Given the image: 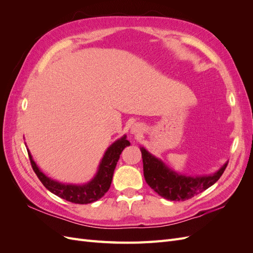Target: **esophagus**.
Returning a JSON list of instances; mask_svg holds the SVG:
<instances>
[{"mask_svg":"<svg viewBox=\"0 0 253 253\" xmlns=\"http://www.w3.org/2000/svg\"><path fill=\"white\" fill-rule=\"evenodd\" d=\"M142 132V127L140 125L138 124H135L132 127H131V134H134V135H138Z\"/></svg>","mask_w":253,"mask_h":253,"instance_id":"1","label":"esophagus"}]
</instances>
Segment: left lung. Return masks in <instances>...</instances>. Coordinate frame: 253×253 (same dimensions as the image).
<instances>
[{
	"label": "left lung",
	"mask_w": 253,
	"mask_h": 253,
	"mask_svg": "<svg viewBox=\"0 0 253 253\" xmlns=\"http://www.w3.org/2000/svg\"><path fill=\"white\" fill-rule=\"evenodd\" d=\"M143 175L148 185L157 194L169 201H186L204 192L215 183L223 175L228 163L215 173L202 176H190L177 173L168 167L143 147H140Z\"/></svg>",
	"instance_id": "8db88e82"
}]
</instances>
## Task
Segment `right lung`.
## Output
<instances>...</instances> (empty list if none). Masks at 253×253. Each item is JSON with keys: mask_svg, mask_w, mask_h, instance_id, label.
<instances>
[{"mask_svg": "<svg viewBox=\"0 0 253 253\" xmlns=\"http://www.w3.org/2000/svg\"><path fill=\"white\" fill-rule=\"evenodd\" d=\"M129 144L131 143L126 139V135H124L121 138L114 141L106 149L94 177L85 183H78V185H76V183L60 182L48 177L37 166L28 149L27 152L33 169L45 188L50 191L51 193L63 198V200L67 202L83 205L100 200L108 192L112 183L115 168H116L121 152Z\"/></svg>", "mask_w": 253, "mask_h": 253, "instance_id": "right-lung-1", "label": "right lung"}]
</instances>
